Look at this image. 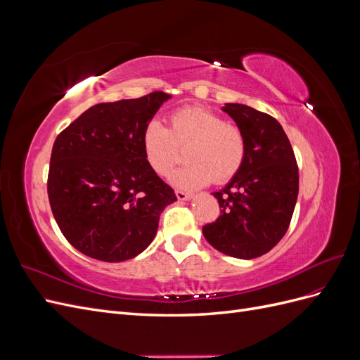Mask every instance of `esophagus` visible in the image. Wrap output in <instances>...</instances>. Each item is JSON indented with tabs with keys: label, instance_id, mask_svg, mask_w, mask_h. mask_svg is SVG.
Returning <instances> with one entry per match:
<instances>
[{
	"label": "esophagus",
	"instance_id": "obj_1",
	"mask_svg": "<svg viewBox=\"0 0 360 360\" xmlns=\"http://www.w3.org/2000/svg\"><path fill=\"white\" fill-rule=\"evenodd\" d=\"M176 197L180 200V201H188L192 198V195L188 193V192H183V191H176Z\"/></svg>",
	"mask_w": 360,
	"mask_h": 360
}]
</instances>
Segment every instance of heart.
<instances>
[{"mask_svg": "<svg viewBox=\"0 0 360 360\" xmlns=\"http://www.w3.org/2000/svg\"><path fill=\"white\" fill-rule=\"evenodd\" d=\"M146 160L159 176L172 168L180 156L179 147L189 146L186 167L171 172L169 180L181 189H197L213 180L225 183L242 168L246 138L242 129L222 115L200 106H186L169 115V126L150 120L143 130Z\"/></svg>", "mask_w": 360, "mask_h": 360, "instance_id": "obj_1", "label": "heart"}]
</instances>
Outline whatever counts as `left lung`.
<instances>
[{
  "mask_svg": "<svg viewBox=\"0 0 360 360\" xmlns=\"http://www.w3.org/2000/svg\"><path fill=\"white\" fill-rule=\"evenodd\" d=\"M222 111L242 129L246 156L242 168L213 197L221 216L202 226L219 252L252 259L275 248L288 230L299 193V169L284 129L269 114L242 103Z\"/></svg>",
  "mask_w": 360,
  "mask_h": 360,
  "instance_id": "8db88e82",
  "label": "left lung"
}]
</instances>
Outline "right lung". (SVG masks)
<instances>
[{
  "mask_svg": "<svg viewBox=\"0 0 360 360\" xmlns=\"http://www.w3.org/2000/svg\"><path fill=\"white\" fill-rule=\"evenodd\" d=\"M171 94L99 103L82 112L52 147L48 197L68 242L86 257L120 263L153 242L159 217L177 201L150 168L143 130Z\"/></svg>",
  "mask_w": 360,
  "mask_h": 360,
  "instance_id": "add662e5",
  "label": "right lung"
}]
</instances>
